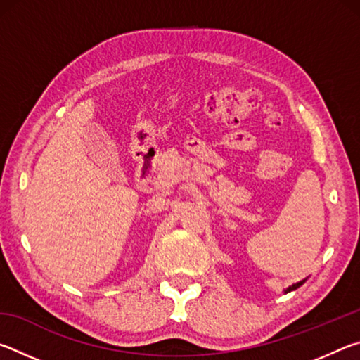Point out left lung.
Segmentation results:
<instances>
[{
  "label": "left lung",
  "instance_id": "left-lung-1",
  "mask_svg": "<svg viewBox=\"0 0 360 360\" xmlns=\"http://www.w3.org/2000/svg\"><path fill=\"white\" fill-rule=\"evenodd\" d=\"M304 281H300V283H297V284H294V285H290L289 289H285V292H290V290H294V289H297V288H300V285L303 284Z\"/></svg>",
  "mask_w": 360,
  "mask_h": 360
}]
</instances>
